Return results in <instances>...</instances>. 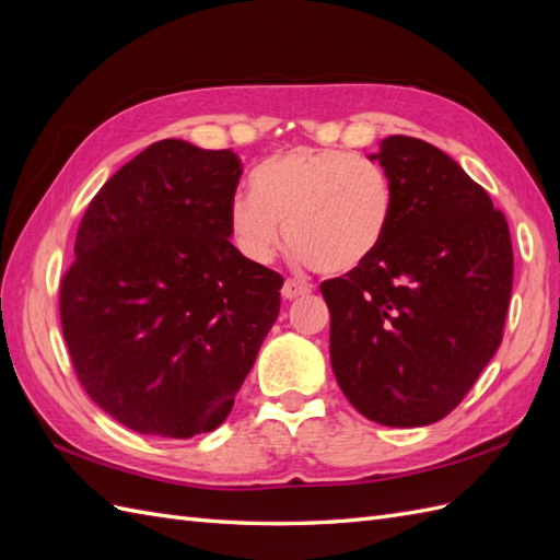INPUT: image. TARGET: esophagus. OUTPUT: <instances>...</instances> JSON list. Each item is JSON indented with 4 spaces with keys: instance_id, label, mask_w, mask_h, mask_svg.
I'll return each instance as SVG.
<instances>
[{
    "instance_id": "obj_1",
    "label": "esophagus",
    "mask_w": 560,
    "mask_h": 560,
    "mask_svg": "<svg viewBox=\"0 0 560 560\" xmlns=\"http://www.w3.org/2000/svg\"><path fill=\"white\" fill-rule=\"evenodd\" d=\"M306 294H311V287H308V284L296 282V280H287V282L282 284V296H284L287 301L299 299V296H306Z\"/></svg>"
}]
</instances>
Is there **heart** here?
<instances>
[{
  "instance_id": "b5f03b06",
  "label": "heart",
  "mask_w": 560,
  "mask_h": 560,
  "mask_svg": "<svg viewBox=\"0 0 560 560\" xmlns=\"http://www.w3.org/2000/svg\"><path fill=\"white\" fill-rule=\"evenodd\" d=\"M395 191L383 167L341 149L294 147L266 159L254 191L233 194L229 231L249 264L266 266L284 241L301 264L343 276L374 257L393 222Z\"/></svg>"
}]
</instances>
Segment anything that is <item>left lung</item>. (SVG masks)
Wrapping results in <instances>:
<instances>
[{"mask_svg":"<svg viewBox=\"0 0 560 560\" xmlns=\"http://www.w3.org/2000/svg\"><path fill=\"white\" fill-rule=\"evenodd\" d=\"M393 222L374 257L319 292L348 401L387 428L446 418L502 343L514 252L504 214L442 149L393 135Z\"/></svg>","mask_w":560,"mask_h":560,"instance_id":"left-lung-1","label":"left lung"}]
</instances>
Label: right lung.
<instances>
[{"instance_id":"right-lung-1","label":"right lung","mask_w":560,"mask_h":560,"mask_svg":"<svg viewBox=\"0 0 560 560\" xmlns=\"http://www.w3.org/2000/svg\"><path fill=\"white\" fill-rule=\"evenodd\" d=\"M231 149L161 140L83 214L60 282L77 378L121 425L189 439L222 425L280 313L282 276L233 247Z\"/></svg>"}]
</instances>
